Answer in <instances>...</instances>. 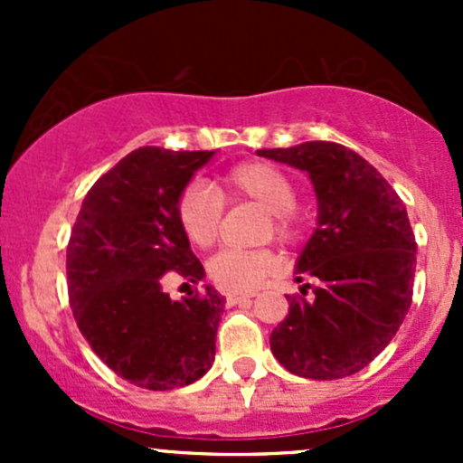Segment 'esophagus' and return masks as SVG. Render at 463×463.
<instances>
[{
    "instance_id": "34e87169",
    "label": "esophagus",
    "mask_w": 463,
    "mask_h": 463,
    "mask_svg": "<svg viewBox=\"0 0 463 463\" xmlns=\"http://www.w3.org/2000/svg\"><path fill=\"white\" fill-rule=\"evenodd\" d=\"M223 296H226L228 305H240V302H244V300H249V298H253L255 293H250V291H228V293H223Z\"/></svg>"
}]
</instances>
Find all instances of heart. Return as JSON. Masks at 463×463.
<instances>
[{
    "mask_svg": "<svg viewBox=\"0 0 463 463\" xmlns=\"http://www.w3.org/2000/svg\"><path fill=\"white\" fill-rule=\"evenodd\" d=\"M296 199V185L279 167L264 161H246L219 176L213 190L202 184L188 185L176 199L175 214L190 244L208 249L219 235L223 203L253 202L269 210V231L279 241H291L298 235V219L293 214ZM275 266L278 258L270 250L223 249L208 261V275L226 291H246L269 278Z\"/></svg>",
    "mask_w": 463,
    "mask_h": 463,
    "instance_id": "obj_1",
    "label": "heart"
}]
</instances>
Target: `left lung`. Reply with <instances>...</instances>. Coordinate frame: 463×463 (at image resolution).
Instances as JSON below:
<instances>
[{
	"label": "left lung",
	"instance_id": "left-lung-1",
	"mask_svg": "<svg viewBox=\"0 0 463 463\" xmlns=\"http://www.w3.org/2000/svg\"><path fill=\"white\" fill-rule=\"evenodd\" d=\"M307 172L318 199V226L298 258L311 275L288 316L270 334V352L291 374L314 381L352 376L390 345L412 302L417 241L390 184L345 145L309 141L258 149ZM302 282V278H298ZM314 288L311 298L306 288Z\"/></svg>",
	"mask_w": 463,
	"mask_h": 463
}]
</instances>
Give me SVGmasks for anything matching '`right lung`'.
Returning <instances> with one entry per match:
<instances>
[{
	"label": "right lung",
	"instance_id": "1",
	"mask_svg": "<svg viewBox=\"0 0 463 463\" xmlns=\"http://www.w3.org/2000/svg\"><path fill=\"white\" fill-rule=\"evenodd\" d=\"M214 152L138 147L100 176L67 246L69 305L109 370L145 390H175L213 367L223 296L213 287L170 300L163 282L203 278L175 205Z\"/></svg>",
	"mask_w": 463,
	"mask_h": 463
}]
</instances>
